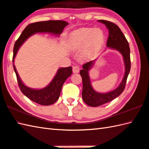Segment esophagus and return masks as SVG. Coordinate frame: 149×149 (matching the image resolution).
<instances>
[{
	"label": "esophagus",
	"mask_w": 149,
	"mask_h": 149,
	"mask_svg": "<svg viewBox=\"0 0 149 149\" xmlns=\"http://www.w3.org/2000/svg\"><path fill=\"white\" fill-rule=\"evenodd\" d=\"M72 70H73V72L75 73V74H77V73H79V70H80L79 66H73Z\"/></svg>",
	"instance_id": "34e87169"
}]
</instances>
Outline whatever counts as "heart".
<instances>
[{
  "label": "heart",
  "instance_id": "obj_1",
  "mask_svg": "<svg viewBox=\"0 0 149 149\" xmlns=\"http://www.w3.org/2000/svg\"><path fill=\"white\" fill-rule=\"evenodd\" d=\"M104 41V33L100 28L84 27L73 32L70 43L73 49H78L86 44L81 53L83 59H90L101 48Z\"/></svg>",
  "mask_w": 149,
  "mask_h": 149
}]
</instances>
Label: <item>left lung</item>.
<instances>
[{"mask_svg": "<svg viewBox=\"0 0 149 149\" xmlns=\"http://www.w3.org/2000/svg\"><path fill=\"white\" fill-rule=\"evenodd\" d=\"M107 27L109 30V36L107 41V47L110 49L117 50L122 54L125 64V74L122 83L115 90L106 93H98L95 91L90 83L89 70L92 68L95 60L85 63L83 65V69L80 71V74L83 79V91L82 97L84 102L87 105L97 107L115 99L118 97L125 89L128 75L131 70L130 48L127 39L118 26L109 21L99 20Z\"/></svg>", "mask_w": 149, "mask_h": 149, "instance_id": "1", "label": "left lung"}]
</instances>
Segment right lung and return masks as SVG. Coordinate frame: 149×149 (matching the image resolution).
<instances>
[{"label":"right lung","mask_w":149,"mask_h":149,"mask_svg":"<svg viewBox=\"0 0 149 149\" xmlns=\"http://www.w3.org/2000/svg\"><path fill=\"white\" fill-rule=\"evenodd\" d=\"M68 25L67 22L63 20H48L31 24L25 28L20 37L15 43L13 64L17 75L19 88L24 95L33 102L39 104L40 105H51L58 100L63 83H65L66 79L70 76L72 74V68L71 66H69V67L59 68L55 77L48 86L40 90L32 89L24 85L21 81L14 65L15 58L20 47L31 36L37 33H49L59 36L60 34L62 33L64 28Z\"/></svg>","instance_id":"obj_1"}]
</instances>
